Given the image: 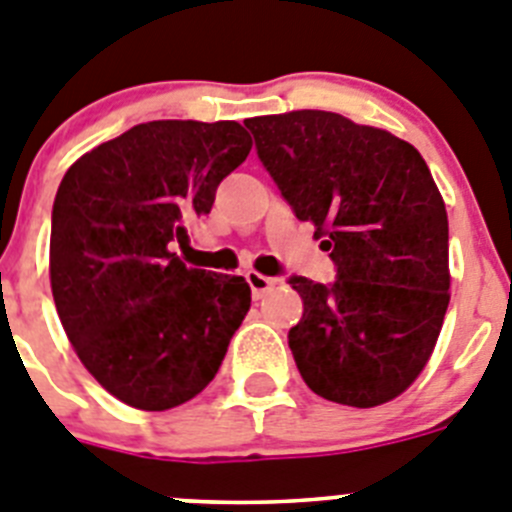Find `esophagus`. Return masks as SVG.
<instances>
[{
    "label": "esophagus",
    "instance_id": "obj_1",
    "mask_svg": "<svg viewBox=\"0 0 512 512\" xmlns=\"http://www.w3.org/2000/svg\"><path fill=\"white\" fill-rule=\"evenodd\" d=\"M245 278H247V283H250L252 298H255V301L265 298L267 293H270V290H275V285H278V280H275V278H267V275L255 273V270H250Z\"/></svg>",
    "mask_w": 512,
    "mask_h": 512
}]
</instances>
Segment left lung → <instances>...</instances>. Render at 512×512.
Here are the masks:
<instances>
[{
    "label": "left lung",
    "mask_w": 512,
    "mask_h": 512,
    "mask_svg": "<svg viewBox=\"0 0 512 512\" xmlns=\"http://www.w3.org/2000/svg\"><path fill=\"white\" fill-rule=\"evenodd\" d=\"M262 165L301 222L326 237L336 280L290 278L288 331L316 395L375 408L413 385L449 306V219L411 142L319 109L245 119Z\"/></svg>",
    "instance_id": "left-lung-1"
}]
</instances>
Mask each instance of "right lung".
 Here are the masks:
<instances>
[{
  "mask_svg": "<svg viewBox=\"0 0 512 512\" xmlns=\"http://www.w3.org/2000/svg\"><path fill=\"white\" fill-rule=\"evenodd\" d=\"M250 150L239 122L158 119L81 155L58 186L55 308L86 370L132 408L196 398L250 311L242 275L188 267L176 252Z\"/></svg>",
  "mask_w": 512,
  "mask_h": 512,
  "instance_id": "1",
  "label": "right lung"
}]
</instances>
